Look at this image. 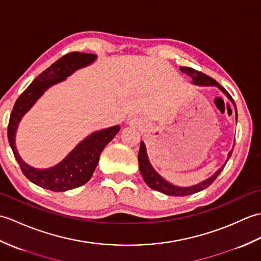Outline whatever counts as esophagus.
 Returning <instances> with one entry per match:
<instances>
[{
	"mask_svg": "<svg viewBox=\"0 0 261 261\" xmlns=\"http://www.w3.org/2000/svg\"><path fill=\"white\" fill-rule=\"evenodd\" d=\"M129 123H131V124L136 123V120H132V119H130V120H129Z\"/></svg>",
	"mask_w": 261,
	"mask_h": 261,
	"instance_id": "obj_1",
	"label": "esophagus"
}]
</instances>
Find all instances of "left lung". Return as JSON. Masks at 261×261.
I'll list each match as a JSON object with an SVG mask.
<instances>
[{"label":"left lung","mask_w":261,"mask_h":261,"mask_svg":"<svg viewBox=\"0 0 261 261\" xmlns=\"http://www.w3.org/2000/svg\"><path fill=\"white\" fill-rule=\"evenodd\" d=\"M179 69L182 71V73L187 74L188 76H191L193 79V83L196 85H202V86H216L219 87L221 91H222L226 96L230 98V101L233 103L234 108H236V116H237V120H238V112H237V107H236V103L233 101V98L231 97L230 94L228 93V91L225 90L223 86H221L218 82L215 80H213L212 77H210L207 75H205L202 71H198L194 68L191 67H179ZM232 154V150L229 152V157H231ZM138 162H139V168L141 171V175L143 177V179H145L146 184L151 187L152 190L154 191H158V192H162L166 195H169V196H187V195H192V194H195L197 192H201L205 188L208 187L212 182L216 179V177H218L221 171L223 170L224 166H222L216 173L211 176L210 178H207L206 180H204L202 182H199V184L195 185V186H191V187H178V186H174L169 184L168 181H166L163 177H160L156 171L153 170V168L151 167L150 163H149L148 157H147V151H146V146L145 143L141 141L140 143V149H139V154H138Z\"/></svg>","instance_id":"left-lung-1"}]
</instances>
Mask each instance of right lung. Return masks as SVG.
<instances>
[{
    "mask_svg": "<svg viewBox=\"0 0 261 261\" xmlns=\"http://www.w3.org/2000/svg\"><path fill=\"white\" fill-rule=\"evenodd\" d=\"M96 56L93 54L69 53L55 62L50 67L35 79L25 91L16 99L8 125L9 143L22 173L33 184L53 192H65L84 185L91 179L95 170L99 154L104 147L113 139L120 130L119 125L94 132L83 140L62 163L49 169H36L28 166L16 151L14 136L18 123L33 103L42 95L48 87L64 81L76 69L93 63Z\"/></svg>",
    "mask_w": 261,
    "mask_h": 261,
    "instance_id": "right-lung-1",
    "label": "right lung"
}]
</instances>
